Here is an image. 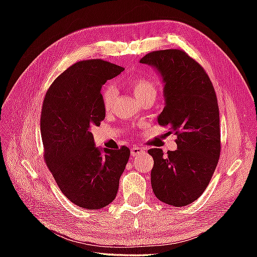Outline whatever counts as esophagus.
Wrapping results in <instances>:
<instances>
[{
    "mask_svg": "<svg viewBox=\"0 0 257 257\" xmlns=\"http://www.w3.org/2000/svg\"><path fill=\"white\" fill-rule=\"evenodd\" d=\"M143 152H145V150L143 148H139V147H133L132 150H130V154H132L133 157L143 154Z\"/></svg>",
    "mask_w": 257,
    "mask_h": 257,
    "instance_id": "34e87169",
    "label": "esophagus"
}]
</instances>
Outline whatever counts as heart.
<instances>
[{"instance_id": "b5f03b06", "label": "heart", "mask_w": 257, "mask_h": 257, "mask_svg": "<svg viewBox=\"0 0 257 257\" xmlns=\"http://www.w3.org/2000/svg\"><path fill=\"white\" fill-rule=\"evenodd\" d=\"M129 86L139 101H143L148 97L156 98L157 96L156 84L151 79L144 77V76H135V77L130 78ZM100 96L103 108H105V110H109V109H111L114 100H116V88L110 84L105 85L102 87Z\"/></svg>"}]
</instances>
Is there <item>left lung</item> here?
<instances>
[{
	"instance_id": "8db88e82",
	"label": "left lung",
	"mask_w": 257,
	"mask_h": 257,
	"mask_svg": "<svg viewBox=\"0 0 257 257\" xmlns=\"http://www.w3.org/2000/svg\"><path fill=\"white\" fill-rule=\"evenodd\" d=\"M140 63L158 69L165 81L166 106L158 122L177 135L178 149L154 158L151 185L160 201L173 206L192 203L204 192L221 152L220 113L210 77L201 65L182 50L147 54Z\"/></svg>"
}]
</instances>
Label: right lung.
Wrapping results in <instances>:
<instances>
[{
	"label": "right lung",
	"instance_id": "right-lung-1",
	"mask_svg": "<svg viewBox=\"0 0 257 257\" xmlns=\"http://www.w3.org/2000/svg\"><path fill=\"white\" fill-rule=\"evenodd\" d=\"M124 68L102 59L72 65L53 81L43 101L44 159L63 194L74 204L98 210L116 198L130 150L96 148L92 125L105 119L100 90Z\"/></svg>",
	"mask_w": 257,
	"mask_h": 257
}]
</instances>
